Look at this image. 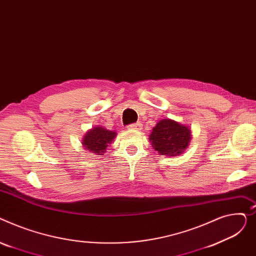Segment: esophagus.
I'll list each match as a JSON object with an SVG mask.
<instances>
[{
    "label": "esophagus",
    "mask_w": 256,
    "mask_h": 256,
    "mask_svg": "<svg viewBox=\"0 0 256 256\" xmlns=\"http://www.w3.org/2000/svg\"><path fill=\"white\" fill-rule=\"evenodd\" d=\"M142 123H140V122L130 124V125L128 126V128H129V129H132V130H140V129H142Z\"/></svg>",
    "instance_id": "34e87169"
}]
</instances>
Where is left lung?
Listing matches in <instances>:
<instances>
[{"label":"left lung","instance_id":"8db88e82","mask_svg":"<svg viewBox=\"0 0 256 256\" xmlns=\"http://www.w3.org/2000/svg\"><path fill=\"white\" fill-rule=\"evenodd\" d=\"M191 138L190 129L170 118L161 120L153 128L150 142L159 154L178 156L184 152Z\"/></svg>","mask_w":256,"mask_h":256}]
</instances>
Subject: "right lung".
I'll list each match as a JSON object with an SVG mask.
<instances>
[{
	"mask_svg": "<svg viewBox=\"0 0 256 256\" xmlns=\"http://www.w3.org/2000/svg\"><path fill=\"white\" fill-rule=\"evenodd\" d=\"M116 134V133L114 131L106 130L102 127H96L90 130L84 135L82 144L88 151L102 155L105 152V150H106L108 144H110L114 138Z\"/></svg>",
	"mask_w": 256,
	"mask_h": 256,
	"instance_id": "add662e5",
	"label": "right lung"
}]
</instances>
